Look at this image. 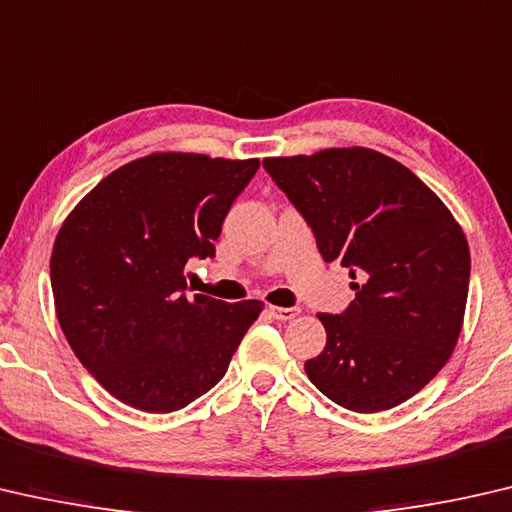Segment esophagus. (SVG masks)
Listing matches in <instances>:
<instances>
[{
	"mask_svg": "<svg viewBox=\"0 0 512 512\" xmlns=\"http://www.w3.org/2000/svg\"><path fill=\"white\" fill-rule=\"evenodd\" d=\"M267 311H270V315L272 317H276V320H292V317H297L299 315V308H281V306H270L267 308Z\"/></svg>",
	"mask_w": 512,
	"mask_h": 512,
	"instance_id": "1",
	"label": "esophagus"
}]
</instances>
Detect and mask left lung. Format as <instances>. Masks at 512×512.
<instances>
[{
	"mask_svg": "<svg viewBox=\"0 0 512 512\" xmlns=\"http://www.w3.org/2000/svg\"><path fill=\"white\" fill-rule=\"evenodd\" d=\"M265 172L315 233L326 263L356 279L340 315L320 313L326 347L306 360L322 395L379 413L417 395L454 351L469 290V247L438 195L374 149L265 158Z\"/></svg>",
	"mask_w": 512,
	"mask_h": 512,
	"instance_id": "left-lung-1",
	"label": "left lung"
}]
</instances>
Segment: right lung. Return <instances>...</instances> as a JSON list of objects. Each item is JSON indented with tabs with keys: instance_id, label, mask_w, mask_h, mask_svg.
Wrapping results in <instances>:
<instances>
[{
	"instance_id": "add662e5",
	"label": "right lung",
	"mask_w": 512,
	"mask_h": 512,
	"mask_svg": "<svg viewBox=\"0 0 512 512\" xmlns=\"http://www.w3.org/2000/svg\"><path fill=\"white\" fill-rule=\"evenodd\" d=\"M165 152L122 165L67 215L52 251L56 315L81 365L115 399L172 413L226 374L263 301L188 295L190 258H213L224 217L258 170Z\"/></svg>"
}]
</instances>
